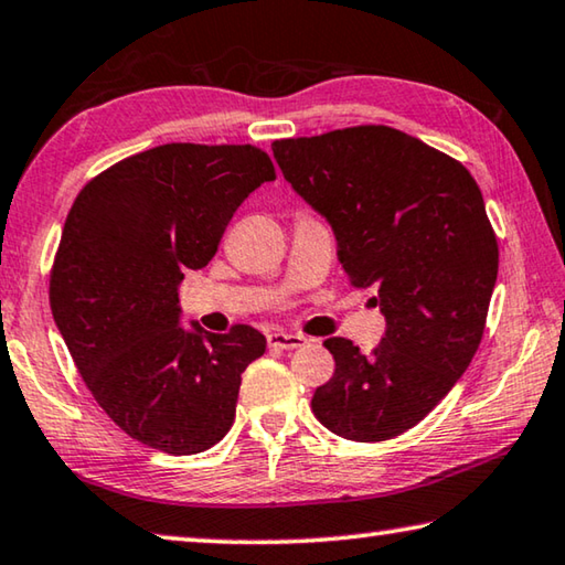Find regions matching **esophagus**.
Returning a JSON list of instances; mask_svg holds the SVG:
<instances>
[{
  "instance_id": "esophagus-1",
  "label": "esophagus",
  "mask_w": 565,
  "mask_h": 565,
  "mask_svg": "<svg viewBox=\"0 0 565 565\" xmlns=\"http://www.w3.org/2000/svg\"><path fill=\"white\" fill-rule=\"evenodd\" d=\"M267 345L277 350H295L305 345V338L298 332H285V330H273L267 332Z\"/></svg>"
}]
</instances>
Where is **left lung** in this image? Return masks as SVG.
<instances>
[{"label":"left lung","mask_w":565,"mask_h":565,"mask_svg":"<svg viewBox=\"0 0 565 565\" xmlns=\"http://www.w3.org/2000/svg\"><path fill=\"white\" fill-rule=\"evenodd\" d=\"M285 180L328 220L355 288H373L385 338L363 355L328 338L335 373L312 395L328 430L395 438L450 393L480 345L498 243L463 164L401 129L363 125L273 142Z\"/></svg>","instance_id":"obj_1"}]
</instances>
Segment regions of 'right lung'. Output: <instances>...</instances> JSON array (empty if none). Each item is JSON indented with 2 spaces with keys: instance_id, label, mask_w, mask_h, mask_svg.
<instances>
[{
  "instance_id": "add662e5",
  "label": "right lung",
  "mask_w": 565,
  "mask_h": 565,
  "mask_svg": "<svg viewBox=\"0 0 565 565\" xmlns=\"http://www.w3.org/2000/svg\"><path fill=\"white\" fill-rule=\"evenodd\" d=\"M275 168L249 145L172 142L85 184L50 277L52 316L99 408L129 438L192 456L225 438L245 367L267 340L249 326L182 328L180 282Z\"/></svg>"
}]
</instances>
